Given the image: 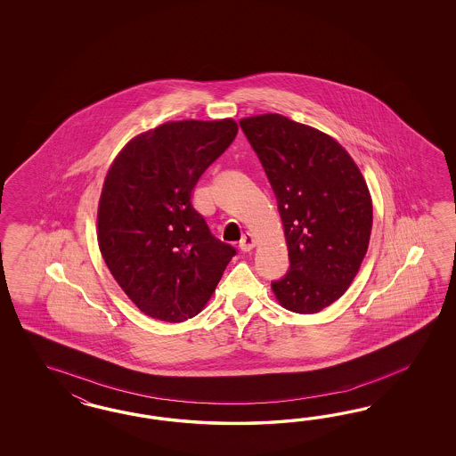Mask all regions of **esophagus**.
<instances>
[{
    "instance_id": "1",
    "label": "esophagus",
    "mask_w": 456,
    "mask_h": 456,
    "mask_svg": "<svg viewBox=\"0 0 456 456\" xmlns=\"http://www.w3.org/2000/svg\"><path fill=\"white\" fill-rule=\"evenodd\" d=\"M239 248H242L244 252H248V250H252V248H256V239H254V235L246 234L242 239H240V242H239Z\"/></svg>"
}]
</instances>
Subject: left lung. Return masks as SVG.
<instances>
[{
    "label": "left lung",
    "mask_w": 456,
    "mask_h": 456,
    "mask_svg": "<svg viewBox=\"0 0 456 456\" xmlns=\"http://www.w3.org/2000/svg\"><path fill=\"white\" fill-rule=\"evenodd\" d=\"M276 193L289 273L271 284L277 303L314 314L338 301L370 246L373 200L345 147L279 113L240 118Z\"/></svg>",
    "instance_id": "8db88e82"
}]
</instances>
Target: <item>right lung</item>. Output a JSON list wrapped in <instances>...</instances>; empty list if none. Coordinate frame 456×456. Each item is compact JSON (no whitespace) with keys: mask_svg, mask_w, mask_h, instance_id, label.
I'll return each mask as SVG.
<instances>
[{"mask_svg":"<svg viewBox=\"0 0 456 456\" xmlns=\"http://www.w3.org/2000/svg\"><path fill=\"white\" fill-rule=\"evenodd\" d=\"M232 118L166 122L132 138L102 187L98 248L113 279L153 319L199 314L235 256L193 208V187L232 143Z\"/></svg>","mask_w":456,"mask_h":456,"instance_id":"add662e5","label":"right lung"}]
</instances>
